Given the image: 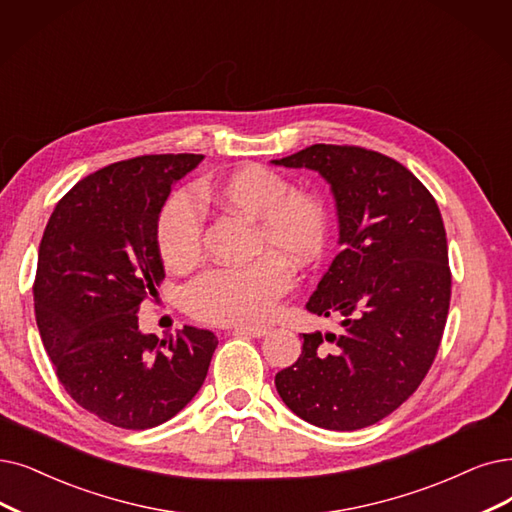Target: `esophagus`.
Listing matches in <instances>:
<instances>
[{
  "instance_id": "34e87169",
  "label": "esophagus",
  "mask_w": 512,
  "mask_h": 512,
  "mask_svg": "<svg viewBox=\"0 0 512 512\" xmlns=\"http://www.w3.org/2000/svg\"><path fill=\"white\" fill-rule=\"evenodd\" d=\"M233 334H245V336H252V338H262L267 336L271 330L269 327H262V325H235L231 327Z\"/></svg>"
}]
</instances>
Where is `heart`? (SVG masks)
Wrapping results in <instances>:
<instances>
[{
  "instance_id": "obj_1",
  "label": "heart",
  "mask_w": 512,
  "mask_h": 512,
  "mask_svg": "<svg viewBox=\"0 0 512 512\" xmlns=\"http://www.w3.org/2000/svg\"><path fill=\"white\" fill-rule=\"evenodd\" d=\"M220 208L254 222V252H271L243 269H214L185 290L191 315L212 323H260L290 290L285 262L311 264L321 258L330 218L317 195L292 191V182L262 166H243L210 187ZM157 248L174 271H187L201 258V216L187 191L172 193L159 210Z\"/></svg>"
}]
</instances>
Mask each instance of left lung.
Returning <instances> with one entry per match:
<instances>
[{"label":"left lung","instance_id":"obj_1","mask_svg":"<svg viewBox=\"0 0 512 512\" xmlns=\"http://www.w3.org/2000/svg\"><path fill=\"white\" fill-rule=\"evenodd\" d=\"M271 163L330 185L342 248L306 302L338 332L302 334L277 393L306 422L357 431L395 412L437 355L452 294L443 218L422 182L376 151L313 145Z\"/></svg>","mask_w":512,"mask_h":512}]
</instances>
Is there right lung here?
<instances>
[{
  "label": "right lung",
  "mask_w": 512,
  "mask_h": 512,
  "mask_svg": "<svg viewBox=\"0 0 512 512\" xmlns=\"http://www.w3.org/2000/svg\"><path fill=\"white\" fill-rule=\"evenodd\" d=\"M203 155L111 163L58 201L39 243L35 319L65 391L109 424L145 431L168 422L208 376L218 338L185 325L159 340L140 332L142 300L163 262L157 216Z\"/></svg>",
  "instance_id": "obj_1"
}]
</instances>
